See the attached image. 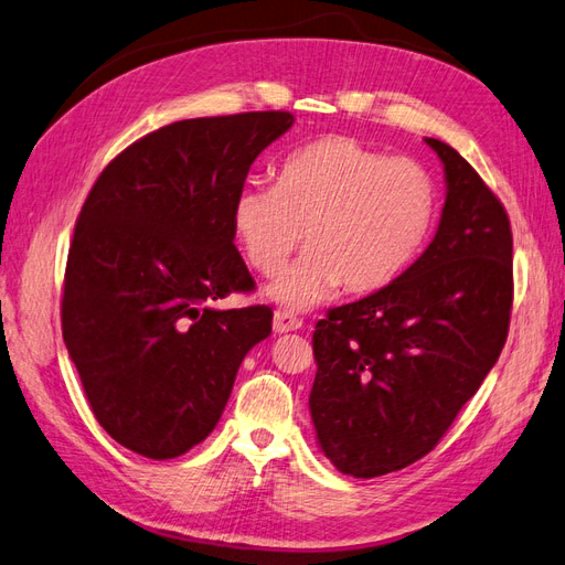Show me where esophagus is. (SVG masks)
<instances>
[{
    "label": "esophagus",
    "instance_id": "obj_1",
    "mask_svg": "<svg viewBox=\"0 0 565 565\" xmlns=\"http://www.w3.org/2000/svg\"><path fill=\"white\" fill-rule=\"evenodd\" d=\"M301 328V318L289 313V311H276V316H273V330H276L278 334L282 332H295Z\"/></svg>",
    "mask_w": 565,
    "mask_h": 565
}]
</instances>
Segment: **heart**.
Returning a JSON list of instances; mask_svg holds the SVG:
<instances>
[{
    "label": "heart",
    "mask_w": 565,
    "mask_h": 565,
    "mask_svg": "<svg viewBox=\"0 0 565 565\" xmlns=\"http://www.w3.org/2000/svg\"><path fill=\"white\" fill-rule=\"evenodd\" d=\"M437 213L433 175L411 159L347 135L289 151L276 185L247 182L233 202V231L252 268L273 276L303 237L309 249L270 285L292 309L340 285L349 295L387 287L414 264Z\"/></svg>",
    "instance_id": "b5f03b06"
}]
</instances>
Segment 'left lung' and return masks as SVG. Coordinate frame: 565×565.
Segmentation results:
<instances>
[{
    "label": "left lung",
    "mask_w": 565,
    "mask_h": 565,
    "mask_svg": "<svg viewBox=\"0 0 565 565\" xmlns=\"http://www.w3.org/2000/svg\"><path fill=\"white\" fill-rule=\"evenodd\" d=\"M437 233L387 287L313 330L318 445L344 476L377 478L433 451L504 349L513 303L507 209L454 147Z\"/></svg>",
    "instance_id": "1"
}]
</instances>
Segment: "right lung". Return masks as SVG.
<instances>
[{
  "mask_svg": "<svg viewBox=\"0 0 565 565\" xmlns=\"http://www.w3.org/2000/svg\"><path fill=\"white\" fill-rule=\"evenodd\" d=\"M295 124L287 111L188 118L106 166L75 223L61 330L93 414L118 445L175 459L200 445L273 311H218L252 292L233 202L254 159Z\"/></svg>",
  "mask_w": 565,
  "mask_h": 565,
  "instance_id": "add662e5",
  "label": "right lung"
}]
</instances>
